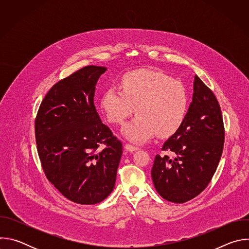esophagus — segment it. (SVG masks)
Instances as JSON below:
<instances>
[{
  "label": "esophagus",
  "mask_w": 249,
  "mask_h": 249,
  "mask_svg": "<svg viewBox=\"0 0 249 249\" xmlns=\"http://www.w3.org/2000/svg\"><path fill=\"white\" fill-rule=\"evenodd\" d=\"M125 149H126L127 151H129V152H135V151L139 150L138 147H136V146H134V145H131V144H126V145H125Z\"/></svg>",
  "instance_id": "esophagus-1"
}]
</instances>
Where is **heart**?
Listing matches in <instances>:
<instances>
[{
    "label": "heart",
    "instance_id": "obj_1",
    "mask_svg": "<svg viewBox=\"0 0 249 249\" xmlns=\"http://www.w3.org/2000/svg\"><path fill=\"white\" fill-rule=\"evenodd\" d=\"M122 90L109 88L100 99L107 120L122 124L137 109V117L124 125L123 135L135 143H144L155 135L170 137L182 126L189 108L185 85L149 69L125 74Z\"/></svg>",
    "mask_w": 249,
    "mask_h": 249
}]
</instances>
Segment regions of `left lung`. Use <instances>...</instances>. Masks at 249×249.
<instances>
[{
    "label": "left lung",
    "instance_id": "left-lung-1",
    "mask_svg": "<svg viewBox=\"0 0 249 249\" xmlns=\"http://www.w3.org/2000/svg\"><path fill=\"white\" fill-rule=\"evenodd\" d=\"M224 142L220 104L213 91L195 76L186 118L161 148L176 157L157 155L155 158L152 178L158 193L167 201L180 204L199 195L216 172Z\"/></svg>",
    "mask_w": 249,
    "mask_h": 249
}]
</instances>
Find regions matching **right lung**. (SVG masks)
I'll return each mask as SVG.
<instances>
[{"instance_id": "right-lung-1", "label": "right lung", "mask_w": 249, "mask_h": 249, "mask_svg": "<svg viewBox=\"0 0 249 249\" xmlns=\"http://www.w3.org/2000/svg\"><path fill=\"white\" fill-rule=\"evenodd\" d=\"M106 68L87 66L56 83L35 118V139L47 179L67 199L93 205L113 190L122 143L101 122L93 103ZM100 144L106 148L98 152Z\"/></svg>"}]
</instances>
